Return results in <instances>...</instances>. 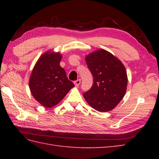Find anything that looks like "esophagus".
<instances>
[{
  "mask_svg": "<svg viewBox=\"0 0 159 159\" xmlns=\"http://www.w3.org/2000/svg\"><path fill=\"white\" fill-rule=\"evenodd\" d=\"M80 84V79H78V80H75V81H74V85H75L77 87L79 86Z\"/></svg>",
  "mask_w": 159,
  "mask_h": 159,
  "instance_id": "obj_1",
  "label": "esophagus"
}]
</instances>
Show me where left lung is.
Returning a JSON list of instances; mask_svg holds the SVG:
<instances>
[{"instance_id": "obj_1", "label": "left lung", "mask_w": 159, "mask_h": 159, "mask_svg": "<svg viewBox=\"0 0 159 159\" xmlns=\"http://www.w3.org/2000/svg\"><path fill=\"white\" fill-rule=\"evenodd\" d=\"M85 61L93 77L92 87L83 93L87 102L100 112L113 109L126 92L128 78L123 63L104 49L90 53Z\"/></svg>"}]
</instances>
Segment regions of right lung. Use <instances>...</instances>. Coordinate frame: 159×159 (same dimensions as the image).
Returning <instances> with one entry per match:
<instances>
[{
	"label": "right lung",
	"mask_w": 159,
	"mask_h": 159,
	"mask_svg": "<svg viewBox=\"0 0 159 159\" xmlns=\"http://www.w3.org/2000/svg\"><path fill=\"white\" fill-rule=\"evenodd\" d=\"M62 55L51 50L43 53L33 67L29 79L33 96L46 108L57 105L74 87L60 66Z\"/></svg>",
	"instance_id": "add662e5"
}]
</instances>
